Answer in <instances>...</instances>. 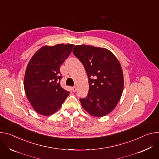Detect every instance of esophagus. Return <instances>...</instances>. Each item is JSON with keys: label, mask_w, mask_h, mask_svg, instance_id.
Returning a JSON list of instances; mask_svg holds the SVG:
<instances>
[{"label": "esophagus", "mask_w": 159, "mask_h": 159, "mask_svg": "<svg viewBox=\"0 0 159 159\" xmlns=\"http://www.w3.org/2000/svg\"><path fill=\"white\" fill-rule=\"evenodd\" d=\"M72 91H73V92H75V91H77V88H76V87H75V86H74V87L72 88Z\"/></svg>", "instance_id": "esophagus-1"}]
</instances>
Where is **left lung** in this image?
<instances>
[{
    "label": "left lung",
    "mask_w": 159,
    "mask_h": 159,
    "mask_svg": "<svg viewBox=\"0 0 159 159\" xmlns=\"http://www.w3.org/2000/svg\"><path fill=\"white\" fill-rule=\"evenodd\" d=\"M73 53L88 76V94L79 99L82 108L94 117L107 115L117 106L124 88L119 60L108 49L91 46H75Z\"/></svg>",
    "instance_id": "8db88e82"
}]
</instances>
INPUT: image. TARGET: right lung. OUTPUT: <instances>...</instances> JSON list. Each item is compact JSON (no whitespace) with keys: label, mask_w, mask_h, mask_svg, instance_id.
Masks as SVG:
<instances>
[{"label":"right lung","mask_w":159,"mask_h":159,"mask_svg":"<svg viewBox=\"0 0 159 159\" xmlns=\"http://www.w3.org/2000/svg\"><path fill=\"white\" fill-rule=\"evenodd\" d=\"M74 44L45 46L28 63L24 77L27 98L38 113L49 116L58 110L70 92L60 85V66L70 54Z\"/></svg>","instance_id":"add662e5"}]
</instances>
